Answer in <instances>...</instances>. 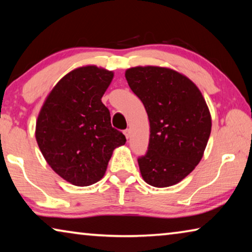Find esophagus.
<instances>
[{
    "label": "esophagus",
    "mask_w": 252,
    "mask_h": 252,
    "mask_svg": "<svg viewBox=\"0 0 252 252\" xmlns=\"http://www.w3.org/2000/svg\"><path fill=\"white\" fill-rule=\"evenodd\" d=\"M123 133H125L126 139H129V136H130V130H129V129H126V130L123 131Z\"/></svg>",
    "instance_id": "obj_1"
}]
</instances>
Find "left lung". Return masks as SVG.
<instances>
[{
    "label": "left lung",
    "instance_id": "8db88e82",
    "mask_svg": "<svg viewBox=\"0 0 252 252\" xmlns=\"http://www.w3.org/2000/svg\"><path fill=\"white\" fill-rule=\"evenodd\" d=\"M126 79L150 122L148 152L138 159L143 180L156 188L177 185L207 147L211 116L206 100L192 81L169 67H130Z\"/></svg>",
    "mask_w": 252,
    "mask_h": 252
}]
</instances>
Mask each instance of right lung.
<instances>
[{
    "instance_id": "1",
    "label": "right lung",
    "mask_w": 252,
    "mask_h": 252,
    "mask_svg": "<svg viewBox=\"0 0 252 252\" xmlns=\"http://www.w3.org/2000/svg\"><path fill=\"white\" fill-rule=\"evenodd\" d=\"M113 72L85 65L59 81L46 96L36 120L37 146L55 173L78 187L103 178L113 150L126 136L111 126L102 103Z\"/></svg>"
}]
</instances>
